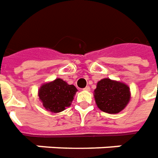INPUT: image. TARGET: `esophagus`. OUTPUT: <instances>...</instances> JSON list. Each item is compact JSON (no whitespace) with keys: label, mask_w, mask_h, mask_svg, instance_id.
Masks as SVG:
<instances>
[{"label":"esophagus","mask_w":158,"mask_h":158,"mask_svg":"<svg viewBox=\"0 0 158 158\" xmlns=\"http://www.w3.org/2000/svg\"><path fill=\"white\" fill-rule=\"evenodd\" d=\"M83 90L84 91H90V87H87H87H85V88H83Z\"/></svg>","instance_id":"1"}]
</instances>
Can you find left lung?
Here are the masks:
<instances>
[{
    "instance_id": "left-lung-1",
    "label": "left lung",
    "mask_w": 158,
    "mask_h": 158,
    "mask_svg": "<svg viewBox=\"0 0 158 158\" xmlns=\"http://www.w3.org/2000/svg\"><path fill=\"white\" fill-rule=\"evenodd\" d=\"M94 98L100 110L108 114H118L127 106L131 91L127 84L104 78L97 83Z\"/></svg>"
}]
</instances>
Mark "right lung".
Segmentation results:
<instances>
[{"label":"right lung","mask_w":158,"mask_h":158,"mask_svg":"<svg viewBox=\"0 0 158 158\" xmlns=\"http://www.w3.org/2000/svg\"><path fill=\"white\" fill-rule=\"evenodd\" d=\"M77 92L74 85L69 84L60 78L44 83L40 87L38 96L44 108L51 113H60L70 107Z\"/></svg>","instance_id":"add662e5"}]
</instances>
